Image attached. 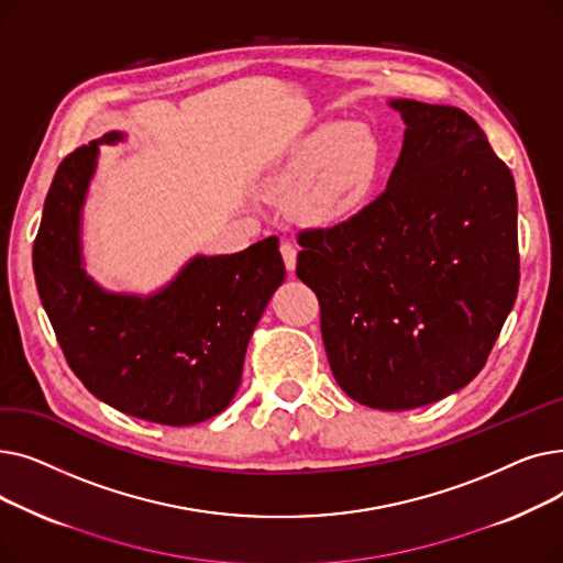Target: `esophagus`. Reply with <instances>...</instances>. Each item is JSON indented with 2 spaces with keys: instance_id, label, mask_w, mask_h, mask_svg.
Wrapping results in <instances>:
<instances>
[{
  "instance_id": "1",
  "label": "esophagus",
  "mask_w": 563,
  "mask_h": 563,
  "mask_svg": "<svg viewBox=\"0 0 563 563\" xmlns=\"http://www.w3.org/2000/svg\"><path fill=\"white\" fill-rule=\"evenodd\" d=\"M280 255L285 260V266L289 272H294V266H297V246L289 244V242H283L280 244Z\"/></svg>"
}]
</instances>
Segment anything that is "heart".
<instances>
[{
	"instance_id": "b5f03b06",
	"label": "heart",
	"mask_w": 563,
	"mask_h": 563,
	"mask_svg": "<svg viewBox=\"0 0 563 563\" xmlns=\"http://www.w3.org/2000/svg\"><path fill=\"white\" fill-rule=\"evenodd\" d=\"M383 153L363 125H323L285 153L274 183L291 189V210L310 225L356 217L372 196Z\"/></svg>"
}]
</instances>
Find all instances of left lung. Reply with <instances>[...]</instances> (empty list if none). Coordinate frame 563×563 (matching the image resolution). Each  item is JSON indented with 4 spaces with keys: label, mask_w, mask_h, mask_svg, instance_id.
I'll use <instances>...</instances> for the list:
<instances>
[{
    "label": "left lung",
    "mask_w": 563,
    "mask_h": 563,
    "mask_svg": "<svg viewBox=\"0 0 563 563\" xmlns=\"http://www.w3.org/2000/svg\"><path fill=\"white\" fill-rule=\"evenodd\" d=\"M406 132L386 191L333 228L299 232L297 276L317 294L338 386L410 410L475 378L518 283V196L472 118L390 100Z\"/></svg>",
    "instance_id": "left-lung-1"
}]
</instances>
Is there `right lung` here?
<instances>
[{"instance_id": "right-lung-1", "label": "right lung", "mask_w": 563, "mask_h": 563, "mask_svg": "<svg viewBox=\"0 0 563 563\" xmlns=\"http://www.w3.org/2000/svg\"><path fill=\"white\" fill-rule=\"evenodd\" d=\"M109 132L58 164L34 242V276L58 346L86 390L145 422L210 420L240 388L257 321L285 280L278 236L232 255H196L166 287L136 297L84 272L81 207Z\"/></svg>"}]
</instances>
